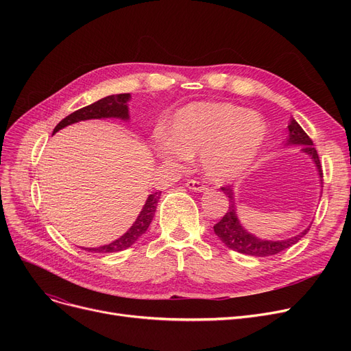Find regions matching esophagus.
Here are the masks:
<instances>
[{
	"label": "esophagus",
	"mask_w": 351,
	"mask_h": 351,
	"mask_svg": "<svg viewBox=\"0 0 351 351\" xmlns=\"http://www.w3.org/2000/svg\"><path fill=\"white\" fill-rule=\"evenodd\" d=\"M186 188L193 191V192H205L208 189L206 185H204V183L199 182V180H193V179L186 182Z\"/></svg>",
	"instance_id": "esophagus-1"
}]
</instances>
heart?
Returning <instances> with one entry per match:
<instances>
[{
	"mask_svg": "<svg viewBox=\"0 0 351 351\" xmlns=\"http://www.w3.org/2000/svg\"><path fill=\"white\" fill-rule=\"evenodd\" d=\"M266 136V122L254 110L228 102H192L173 115L156 151L172 165L197 155L208 179L229 182L250 168Z\"/></svg>",
	"mask_w": 351,
	"mask_h": 351,
	"instance_id": "1",
	"label": "heart"
}]
</instances>
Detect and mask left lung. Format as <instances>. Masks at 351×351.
Listing matches in <instances>:
<instances>
[{
	"label": "left lung",
	"instance_id": "8db88e82",
	"mask_svg": "<svg viewBox=\"0 0 351 351\" xmlns=\"http://www.w3.org/2000/svg\"><path fill=\"white\" fill-rule=\"evenodd\" d=\"M289 136L286 145H294V146H302V152L308 155L316 165V169L319 172L320 183H323V172H322V165L317 155L316 147L313 146V141L308 138V135L303 131V128L296 122V119L291 118L289 123ZM323 188V186H322ZM225 195L229 197V210L226 215L220 219L213 229L216 236L228 246L229 249L243 253L247 256L254 257H266L271 256L279 252H283L289 249L290 246L296 245L300 239L310 230V226L306 228L303 232L294 234L293 237L283 239V241H270V239H261L256 234L250 233L237 217V204L234 199V191L230 186L222 188Z\"/></svg>",
	"mask_w": 351,
	"mask_h": 351
}]
</instances>
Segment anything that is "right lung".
I'll return each mask as SVG.
<instances>
[{"label": "right lung", "instance_id": "obj_1", "mask_svg": "<svg viewBox=\"0 0 351 351\" xmlns=\"http://www.w3.org/2000/svg\"><path fill=\"white\" fill-rule=\"evenodd\" d=\"M131 99V94H119V95H109L105 97L94 104H90L85 108H81L75 112H72L66 118H64L53 129V134L58 132L60 129H64L68 125L77 123L81 121L88 119H104V118H117L121 121L129 119V108L128 102ZM160 197V192H154L147 196L142 210L139 212L134 225L128 229L117 241L110 242L109 245H104L99 247H84L88 252H97V253H114L121 252L128 247H131L138 239L149 228L152 219L156 212L158 202Z\"/></svg>", "mask_w": 351, "mask_h": 351}]
</instances>
